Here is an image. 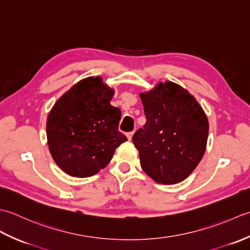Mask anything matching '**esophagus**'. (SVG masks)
<instances>
[{
  "label": "esophagus",
  "mask_w": 250,
  "mask_h": 250,
  "mask_svg": "<svg viewBox=\"0 0 250 250\" xmlns=\"http://www.w3.org/2000/svg\"><path fill=\"white\" fill-rule=\"evenodd\" d=\"M132 135H134V131H130V132H127V138H128V140L130 141L131 138H132Z\"/></svg>",
  "instance_id": "esophagus-1"
}]
</instances>
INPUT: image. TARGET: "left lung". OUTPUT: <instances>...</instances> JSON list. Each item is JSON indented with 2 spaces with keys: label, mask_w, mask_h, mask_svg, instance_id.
I'll return each mask as SVG.
<instances>
[{
  "label": "left lung",
  "mask_w": 250,
  "mask_h": 250,
  "mask_svg": "<svg viewBox=\"0 0 250 250\" xmlns=\"http://www.w3.org/2000/svg\"><path fill=\"white\" fill-rule=\"evenodd\" d=\"M146 124L132 136L142 169L162 185H175L195 169L205 153L208 120L196 99L176 83L141 93Z\"/></svg>",
  "instance_id": "1"
}]
</instances>
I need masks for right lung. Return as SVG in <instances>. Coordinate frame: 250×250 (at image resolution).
Instances as JSON below:
<instances>
[{"mask_svg":"<svg viewBox=\"0 0 250 250\" xmlns=\"http://www.w3.org/2000/svg\"><path fill=\"white\" fill-rule=\"evenodd\" d=\"M113 95L103 79L89 76L72 86L50 110L49 152L65 174L79 178L97 174L127 140L119 130L121 110L110 104Z\"/></svg>","mask_w":250,"mask_h":250,"instance_id":"right-lung-1","label":"right lung"}]
</instances>
